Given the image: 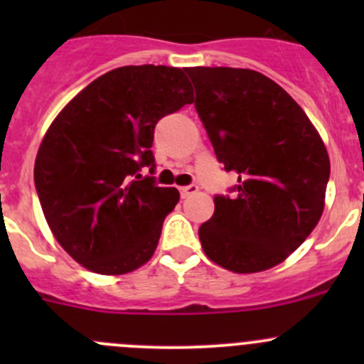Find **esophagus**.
<instances>
[{
  "label": "esophagus",
  "instance_id": "34e87169",
  "mask_svg": "<svg viewBox=\"0 0 364 364\" xmlns=\"http://www.w3.org/2000/svg\"><path fill=\"white\" fill-rule=\"evenodd\" d=\"M197 190H199V186L197 185H188V186H181V188H179V192H181V197H188V196H192V193H196Z\"/></svg>",
  "mask_w": 364,
  "mask_h": 364
}]
</instances>
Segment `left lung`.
Here are the masks:
<instances>
[{
	"label": "left lung",
	"instance_id": "obj_1",
	"mask_svg": "<svg viewBox=\"0 0 364 364\" xmlns=\"http://www.w3.org/2000/svg\"><path fill=\"white\" fill-rule=\"evenodd\" d=\"M216 159L237 174L236 196L215 197L199 229L203 250L234 273L284 262L326 204L328 149L294 98L255 70L186 68Z\"/></svg>",
	"mask_w": 364,
	"mask_h": 364
}]
</instances>
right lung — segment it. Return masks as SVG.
<instances>
[{
	"mask_svg": "<svg viewBox=\"0 0 364 364\" xmlns=\"http://www.w3.org/2000/svg\"><path fill=\"white\" fill-rule=\"evenodd\" d=\"M192 102L185 70L121 67L87 84L50 123L35 186L50 232L80 266L127 274L151 259L179 192L139 171L153 174L160 117Z\"/></svg>",
	"mask_w": 364,
	"mask_h": 364,
	"instance_id": "right-lung-1",
	"label": "right lung"
}]
</instances>
